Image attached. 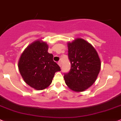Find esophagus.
<instances>
[{
    "instance_id": "esophagus-1",
    "label": "esophagus",
    "mask_w": 121,
    "mask_h": 121,
    "mask_svg": "<svg viewBox=\"0 0 121 121\" xmlns=\"http://www.w3.org/2000/svg\"><path fill=\"white\" fill-rule=\"evenodd\" d=\"M58 64L59 65V66L61 67V62H60V61H59V62H58Z\"/></svg>"
}]
</instances>
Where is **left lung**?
I'll list each match as a JSON object with an SVG mask.
<instances>
[{
  "label": "left lung",
  "mask_w": 121,
  "mask_h": 121,
  "mask_svg": "<svg viewBox=\"0 0 121 121\" xmlns=\"http://www.w3.org/2000/svg\"><path fill=\"white\" fill-rule=\"evenodd\" d=\"M68 58L71 64L68 73L64 74L66 85L74 91H83L96 80L101 62L94 47L81 38L68 43Z\"/></svg>",
  "instance_id": "left-lung-1"
}]
</instances>
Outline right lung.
Masks as SVG:
<instances>
[{"label":"right lung","mask_w":121,"mask_h":121,"mask_svg":"<svg viewBox=\"0 0 121 121\" xmlns=\"http://www.w3.org/2000/svg\"><path fill=\"white\" fill-rule=\"evenodd\" d=\"M48 49L45 42L37 41L25 49L18 62V69L24 80L37 90L49 86L55 73L60 71Z\"/></svg>","instance_id":"1"}]
</instances>
